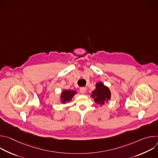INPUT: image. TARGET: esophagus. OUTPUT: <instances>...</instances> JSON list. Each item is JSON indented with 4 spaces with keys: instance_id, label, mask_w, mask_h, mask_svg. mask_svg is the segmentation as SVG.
Masks as SVG:
<instances>
[{
    "instance_id": "esophagus-1",
    "label": "esophagus",
    "mask_w": 158,
    "mask_h": 158,
    "mask_svg": "<svg viewBox=\"0 0 158 158\" xmlns=\"http://www.w3.org/2000/svg\"><path fill=\"white\" fill-rule=\"evenodd\" d=\"M85 91H86V89L85 87H81L80 90H79V91H80V93L81 94H84L85 93Z\"/></svg>"
}]
</instances>
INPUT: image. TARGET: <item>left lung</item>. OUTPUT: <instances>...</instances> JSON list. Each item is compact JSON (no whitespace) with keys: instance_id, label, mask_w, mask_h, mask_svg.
I'll list each match as a JSON object with an SVG mask.
<instances>
[{"instance_id":"left-lung-1","label":"left lung","mask_w":158,"mask_h":158,"mask_svg":"<svg viewBox=\"0 0 158 158\" xmlns=\"http://www.w3.org/2000/svg\"><path fill=\"white\" fill-rule=\"evenodd\" d=\"M91 97L95 102L102 106L110 99V91L107 86L99 82L96 84V89L92 92Z\"/></svg>"}]
</instances>
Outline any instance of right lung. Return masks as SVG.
Masks as SVG:
<instances>
[{"label":"right lung","mask_w":158,"mask_h":158,"mask_svg":"<svg viewBox=\"0 0 158 158\" xmlns=\"http://www.w3.org/2000/svg\"><path fill=\"white\" fill-rule=\"evenodd\" d=\"M76 91L72 90H64L62 91L60 96V100L62 103H65L71 101L72 98L76 94Z\"/></svg>","instance_id":"obj_1"}]
</instances>
